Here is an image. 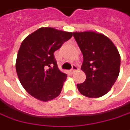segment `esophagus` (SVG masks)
<instances>
[{"mask_svg": "<svg viewBox=\"0 0 130 130\" xmlns=\"http://www.w3.org/2000/svg\"><path fill=\"white\" fill-rule=\"evenodd\" d=\"M77 70H78V67H77L76 65H73V66H72V69H71L72 72L74 73V72H75V71H76Z\"/></svg>", "mask_w": 130, "mask_h": 130, "instance_id": "1", "label": "esophagus"}]
</instances>
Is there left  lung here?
I'll return each mask as SVG.
<instances>
[{
    "label": "left lung",
    "mask_w": 130,
    "mask_h": 130,
    "mask_svg": "<svg viewBox=\"0 0 130 130\" xmlns=\"http://www.w3.org/2000/svg\"><path fill=\"white\" fill-rule=\"evenodd\" d=\"M84 56L81 70L86 75L82 84H77L84 96L96 98L109 92L118 78L120 55L110 39L93 31L73 32Z\"/></svg>",
    "instance_id": "obj_1"
}]
</instances>
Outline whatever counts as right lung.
Wrapping results in <instances>:
<instances>
[{"instance_id": "1", "label": "right lung", "mask_w": 130, "mask_h": 130, "mask_svg": "<svg viewBox=\"0 0 130 130\" xmlns=\"http://www.w3.org/2000/svg\"><path fill=\"white\" fill-rule=\"evenodd\" d=\"M73 32L41 27L22 41L16 59V71L25 91L46 102L59 95L67 75L57 67L54 52Z\"/></svg>"}]
</instances>
